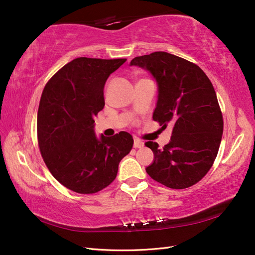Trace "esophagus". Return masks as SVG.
I'll return each mask as SVG.
<instances>
[{"mask_svg":"<svg viewBox=\"0 0 255 255\" xmlns=\"http://www.w3.org/2000/svg\"><path fill=\"white\" fill-rule=\"evenodd\" d=\"M144 145V142L140 139H138V138H135L134 139V148H142Z\"/></svg>","mask_w":255,"mask_h":255,"instance_id":"esophagus-1","label":"esophagus"}]
</instances>
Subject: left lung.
<instances>
[{
  "mask_svg": "<svg viewBox=\"0 0 255 255\" xmlns=\"http://www.w3.org/2000/svg\"><path fill=\"white\" fill-rule=\"evenodd\" d=\"M129 66L149 71L157 84L153 120L173 126L163 148L148 141L153 163L145 171L153 180L173 189L187 188L208 172L217 156L223 120L213 85L199 66L167 52L132 59Z\"/></svg>",
  "mask_w": 255,
  "mask_h": 255,
  "instance_id": "obj_1",
  "label": "left lung"
}]
</instances>
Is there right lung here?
<instances>
[{
	"instance_id": "obj_1",
	"label": "right lung",
	"mask_w": 255,
	"mask_h": 255,
	"mask_svg": "<svg viewBox=\"0 0 255 255\" xmlns=\"http://www.w3.org/2000/svg\"><path fill=\"white\" fill-rule=\"evenodd\" d=\"M126 58L79 57L52 76L37 116L38 143L52 175L79 194H95L116 179L133 137L95 133V117L104 107V86Z\"/></svg>"
}]
</instances>
